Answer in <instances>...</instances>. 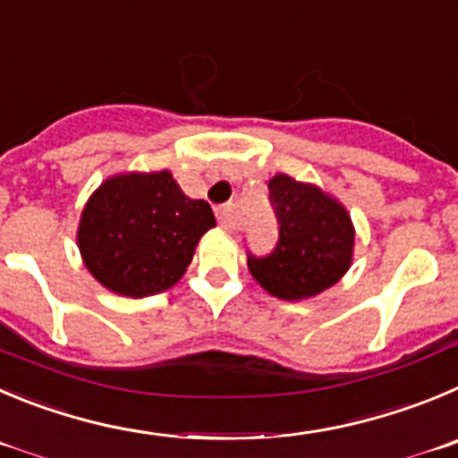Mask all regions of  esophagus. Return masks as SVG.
I'll return each mask as SVG.
<instances>
[{
    "mask_svg": "<svg viewBox=\"0 0 458 458\" xmlns=\"http://www.w3.org/2000/svg\"><path fill=\"white\" fill-rule=\"evenodd\" d=\"M216 219H219L221 228L225 230L237 228V221H234V205L233 203L219 205V208H216Z\"/></svg>",
    "mask_w": 458,
    "mask_h": 458,
    "instance_id": "obj_1",
    "label": "esophagus"
}]
</instances>
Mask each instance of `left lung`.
<instances>
[{"label": "left lung", "mask_w": 458, "mask_h": 458, "mask_svg": "<svg viewBox=\"0 0 458 458\" xmlns=\"http://www.w3.org/2000/svg\"><path fill=\"white\" fill-rule=\"evenodd\" d=\"M277 216V243L264 258L249 253L255 280L282 301L326 292L350 268L354 228L341 203L314 185L277 174L268 182Z\"/></svg>", "instance_id": "8db88e82"}]
</instances>
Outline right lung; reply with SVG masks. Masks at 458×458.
Segmentation results:
<instances>
[{
    "mask_svg": "<svg viewBox=\"0 0 458 458\" xmlns=\"http://www.w3.org/2000/svg\"><path fill=\"white\" fill-rule=\"evenodd\" d=\"M215 224L212 208L182 194L169 171L123 174L108 178L85 205L79 249L104 287L144 298L181 280Z\"/></svg>",
    "mask_w": 458,
    "mask_h": 458,
    "instance_id": "right-lung-1",
    "label": "right lung"
}]
</instances>
